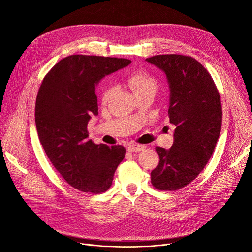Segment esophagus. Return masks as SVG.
<instances>
[{
    "label": "esophagus",
    "mask_w": 252,
    "mask_h": 252,
    "mask_svg": "<svg viewBox=\"0 0 252 252\" xmlns=\"http://www.w3.org/2000/svg\"><path fill=\"white\" fill-rule=\"evenodd\" d=\"M146 148L145 145H140V144H132V145H129L128 146V151H131V152H138V151H142Z\"/></svg>",
    "instance_id": "1"
}]
</instances>
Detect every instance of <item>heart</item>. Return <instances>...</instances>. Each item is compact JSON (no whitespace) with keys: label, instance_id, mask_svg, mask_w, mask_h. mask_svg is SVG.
Masks as SVG:
<instances>
[{"label":"heart","instance_id":"1","mask_svg":"<svg viewBox=\"0 0 252 252\" xmlns=\"http://www.w3.org/2000/svg\"><path fill=\"white\" fill-rule=\"evenodd\" d=\"M126 82L129 87L133 90L135 95L140 94H155L158 88L157 80L149 72L143 69H135L129 72L126 77ZM113 91L114 89L110 85H107L103 88L101 100L104 104L110 100V97L113 94Z\"/></svg>","mask_w":252,"mask_h":252}]
</instances>
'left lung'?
Wrapping results in <instances>:
<instances>
[{
	"label": "left lung",
	"mask_w": 252,
	"mask_h": 252,
	"mask_svg": "<svg viewBox=\"0 0 252 252\" xmlns=\"http://www.w3.org/2000/svg\"><path fill=\"white\" fill-rule=\"evenodd\" d=\"M146 61L166 74L168 116L175 126L171 148L156 147L159 162L151 184L173 191L191 183L208 163L222 127L220 97L209 72L191 57L158 55Z\"/></svg>",
	"instance_id": "1"
}]
</instances>
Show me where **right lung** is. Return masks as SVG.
Listing matches in <instances>:
<instances>
[{
	"label": "right lung",
	"instance_id": "obj_1",
	"mask_svg": "<svg viewBox=\"0 0 252 252\" xmlns=\"http://www.w3.org/2000/svg\"><path fill=\"white\" fill-rule=\"evenodd\" d=\"M130 60L73 55L45 75L35 102V125L48 158L63 179L83 192L101 193L112 184L126 149L88 140V122L97 116L95 85Z\"/></svg>",
	"mask_w": 252,
	"mask_h": 252
}]
</instances>
